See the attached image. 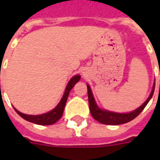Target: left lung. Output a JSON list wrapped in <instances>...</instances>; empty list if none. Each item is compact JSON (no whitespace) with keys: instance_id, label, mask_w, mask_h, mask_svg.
I'll return each mask as SVG.
<instances>
[{"instance_id":"1","label":"left lung","mask_w":160,"mask_h":160,"mask_svg":"<svg viewBox=\"0 0 160 160\" xmlns=\"http://www.w3.org/2000/svg\"><path fill=\"white\" fill-rule=\"evenodd\" d=\"M155 89V83L153 85V88L151 91V94L149 96V98L146 100V102L140 106L138 108H136L135 110H133L130 113H116L112 111H108L105 109H102L97 106L95 100L93 98L92 90L90 88V86L87 84V92H88V101H89V108L91 114L92 116V118L98 122L105 124V125H112V126H117V125H121V124H125L127 122H130L131 120L134 119L139 114L141 113L143 108L146 107V105L148 104V102H150L151 97L153 95Z\"/></svg>"}]
</instances>
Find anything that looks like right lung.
Wrapping results in <instances>:
<instances>
[{
    "mask_svg": "<svg viewBox=\"0 0 160 160\" xmlns=\"http://www.w3.org/2000/svg\"><path fill=\"white\" fill-rule=\"evenodd\" d=\"M80 78H81V77L79 75H77V76H75V77L71 78L70 81L68 82L67 87H66V90H65V92L63 96H62L61 101L55 107V108H53L52 110H51V111H49L47 113L37 115V116H32V115H27V114L21 113L18 110H17L16 108H14V109L21 118H23L24 119H26L27 121L31 122V123H34V124H37V125H42V126L52 125L61 118L63 111H64L66 102H67L68 97V94H69V92L74 87V85L80 80Z\"/></svg>",
    "mask_w": 160,
    "mask_h": 160,
    "instance_id": "right-lung-1",
    "label": "right lung"
}]
</instances>
